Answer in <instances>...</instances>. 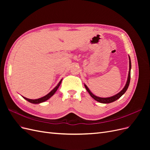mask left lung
<instances>
[{"label":"left lung","instance_id":"8db88e82","mask_svg":"<svg viewBox=\"0 0 150 150\" xmlns=\"http://www.w3.org/2000/svg\"><path fill=\"white\" fill-rule=\"evenodd\" d=\"M129 73H128V79H127V82H126V84L125 86L124 87V88L122 89L119 93H117V94L115 95V96H111V97H109V98H100V97H98L96 96H95V95H94L91 92L90 90L88 88V86H86V84H84L85 88H86V90H87V91L89 93L90 96H91L93 99H94L96 101H98L99 103H105V104H108V103H112V102H114V101H116L117 99H118L120 97H121L122 95H123L125 93V92L126 91V90L128 89L129 84V82H130L131 64V59H130V57L129 56Z\"/></svg>","mask_w":150,"mask_h":150}]
</instances>
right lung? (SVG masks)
<instances>
[{
	"mask_svg": "<svg viewBox=\"0 0 150 150\" xmlns=\"http://www.w3.org/2000/svg\"><path fill=\"white\" fill-rule=\"evenodd\" d=\"M62 79H61L60 81V82L58 83V84L51 91V92H50L49 93H48L47 95H46V96H44V97H42V98H39V99H30L26 98H25L24 96H22V97H23L25 99H26V100L28 101H29V102H30L31 103H33V104H39V103H43L44 101H47V99H49L51 96H52L54 94V93L56 92V91L57 90L58 88L59 87V86H60V84H61V83L62 82Z\"/></svg>",
	"mask_w": 150,
	"mask_h": 150,
	"instance_id": "1",
	"label": "right lung"
}]
</instances>
